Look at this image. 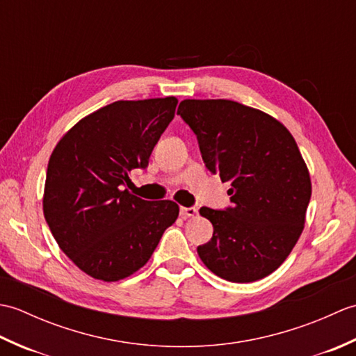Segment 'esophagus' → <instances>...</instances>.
Returning <instances> with one entry per match:
<instances>
[{
    "label": "esophagus",
    "mask_w": 356,
    "mask_h": 356,
    "mask_svg": "<svg viewBox=\"0 0 356 356\" xmlns=\"http://www.w3.org/2000/svg\"><path fill=\"white\" fill-rule=\"evenodd\" d=\"M195 214H197V208H194V207H191V208H186V207H182L180 208V216L182 217H194Z\"/></svg>",
    "instance_id": "obj_1"
}]
</instances>
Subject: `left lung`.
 <instances>
[{
  "label": "left lung",
  "instance_id": "left-lung-1",
  "mask_svg": "<svg viewBox=\"0 0 356 356\" xmlns=\"http://www.w3.org/2000/svg\"><path fill=\"white\" fill-rule=\"evenodd\" d=\"M177 115L197 136L207 168L231 184L232 208L199 211L214 226L200 260L234 283L272 274L297 245L312 194L297 142L275 118L236 101L185 99Z\"/></svg>",
  "mask_w": 356,
  "mask_h": 356
}]
</instances>
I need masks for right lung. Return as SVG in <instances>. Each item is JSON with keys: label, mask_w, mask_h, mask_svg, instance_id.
Masks as SVG:
<instances>
[{"label": "right lung", "mask_w": 356, "mask_h": 356, "mask_svg": "<svg viewBox=\"0 0 356 356\" xmlns=\"http://www.w3.org/2000/svg\"><path fill=\"white\" fill-rule=\"evenodd\" d=\"M174 96L116 101L82 118L56 143L45 176L42 209L63 252L102 282L133 275L179 217L172 200H142L124 188L147 168L174 118Z\"/></svg>", "instance_id": "1"}]
</instances>
